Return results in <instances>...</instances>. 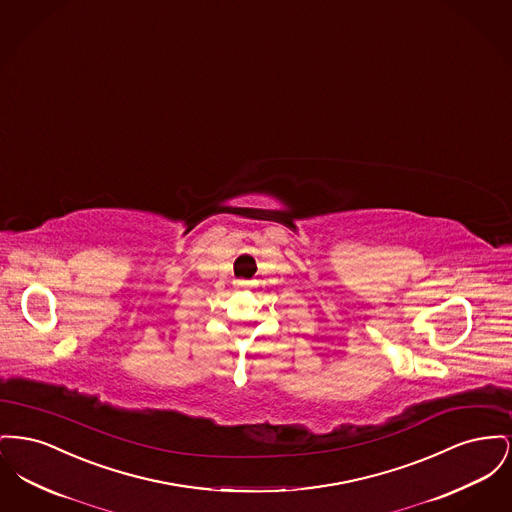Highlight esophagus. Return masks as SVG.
<instances>
[{
  "label": "esophagus",
  "instance_id": "1",
  "mask_svg": "<svg viewBox=\"0 0 512 512\" xmlns=\"http://www.w3.org/2000/svg\"><path fill=\"white\" fill-rule=\"evenodd\" d=\"M235 285H237L239 289H248L252 283H250V281H246V279H237V281H235Z\"/></svg>",
  "mask_w": 512,
  "mask_h": 512
}]
</instances>
